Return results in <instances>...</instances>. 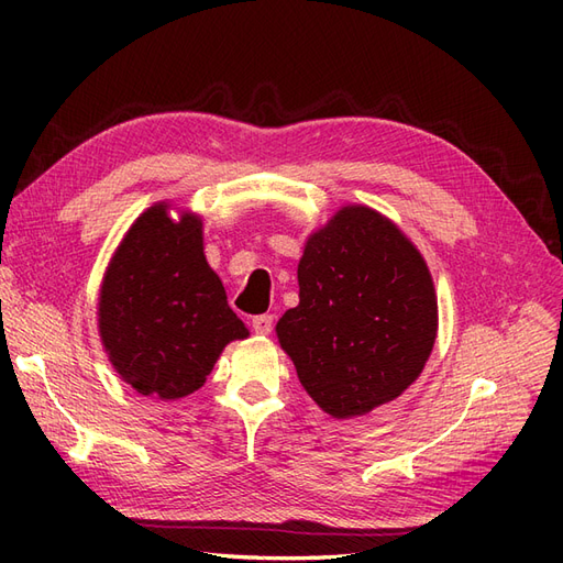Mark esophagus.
<instances>
[{"mask_svg": "<svg viewBox=\"0 0 563 563\" xmlns=\"http://www.w3.org/2000/svg\"><path fill=\"white\" fill-rule=\"evenodd\" d=\"M251 327L258 335H269L272 327H275V319H272V314H258V317H253Z\"/></svg>", "mask_w": 563, "mask_h": 563, "instance_id": "34e87169", "label": "esophagus"}]
</instances>
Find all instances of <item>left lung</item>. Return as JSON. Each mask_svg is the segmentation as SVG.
Segmentation results:
<instances>
[{
    "instance_id": "1",
    "label": "left lung",
    "mask_w": 563,
    "mask_h": 563,
    "mask_svg": "<svg viewBox=\"0 0 563 563\" xmlns=\"http://www.w3.org/2000/svg\"><path fill=\"white\" fill-rule=\"evenodd\" d=\"M298 286L277 338L321 411L364 416L418 380L437 338V296L428 263L389 218L340 209L305 244Z\"/></svg>"
}]
</instances>
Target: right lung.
<instances>
[{"label":"right lung","mask_w":563,"mask_h":563,"mask_svg":"<svg viewBox=\"0 0 563 563\" xmlns=\"http://www.w3.org/2000/svg\"><path fill=\"white\" fill-rule=\"evenodd\" d=\"M98 333L119 378L159 399L192 395L249 335L203 255L199 216L174 220L162 201L135 218L100 286Z\"/></svg>","instance_id":"right-lung-1"}]
</instances>
